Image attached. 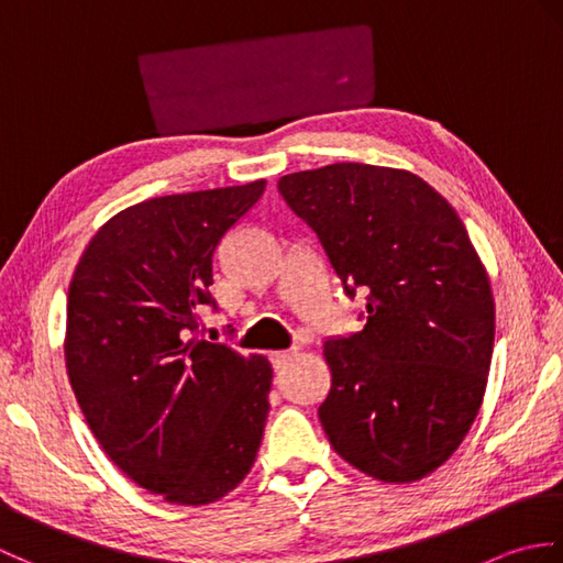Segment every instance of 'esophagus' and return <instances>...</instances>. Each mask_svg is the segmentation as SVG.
<instances>
[{
	"instance_id": "1",
	"label": "esophagus",
	"mask_w": 563,
	"mask_h": 563,
	"mask_svg": "<svg viewBox=\"0 0 563 563\" xmlns=\"http://www.w3.org/2000/svg\"><path fill=\"white\" fill-rule=\"evenodd\" d=\"M295 355H297V351H278V353L271 355V363H273L275 369H280V367L288 365Z\"/></svg>"
}]
</instances>
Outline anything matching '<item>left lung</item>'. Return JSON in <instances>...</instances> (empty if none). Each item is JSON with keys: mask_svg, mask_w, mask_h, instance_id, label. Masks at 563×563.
I'll list each match as a JSON object with an SVG mask.
<instances>
[{"mask_svg": "<svg viewBox=\"0 0 563 563\" xmlns=\"http://www.w3.org/2000/svg\"><path fill=\"white\" fill-rule=\"evenodd\" d=\"M324 246L365 327L329 339L319 421L373 479L416 482L457 450L492 367V283L460 214L411 172L329 164L278 181Z\"/></svg>", "mask_w": 563, "mask_h": 563, "instance_id": "1", "label": "left lung"}]
</instances>
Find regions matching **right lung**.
<instances>
[{"mask_svg":"<svg viewBox=\"0 0 563 563\" xmlns=\"http://www.w3.org/2000/svg\"><path fill=\"white\" fill-rule=\"evenodd\" d=\"M266 181L162 196L93 234L67 292L69 385L93 438L137 486L206 506L244 482L268 418L263 355L198 336L222 236Z\"/></svg>","mask_w":563,"mask_h":563,"instance_id":"obj_1","label":"right lung"}]
</instances>
